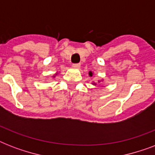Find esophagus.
Wrapping results in <instances>:
<instances>
[{
  "mask_svg": "<svg viewBox=\"0 0 155 155\" xmlns=\"http://www.w3.org/2000/svg\"><path fill=\"white\" fill-rule=\"evenodd\" d=\"M72 67L73 68H79L80 67V63H73Z\"/></svg>",
  "mask_w": 155,
  "mask_h": 155,
  "instance_id": "obj_1",
  "label": "esophagus"
}]
</instances>
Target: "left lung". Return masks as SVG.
Wrapping results in <instances>:
<instances>
[{
	"label": "left lung",
	"mask_w": 155,
	"mask_h": 155,
	"mask_svg": "<svg viewBox=\"0 0 155 155\" xmlns=\"http://www.w3.org/2000/svg\"><path fill=\"white\" fill-rule=\"evenodd\" d=\"M89 75H90V76H92V71H90V72H89ZM94 84L96 85V84H95V83H94Z\"/></svg>",
	"instance_id": "8db88e82"
}]
</instances>
